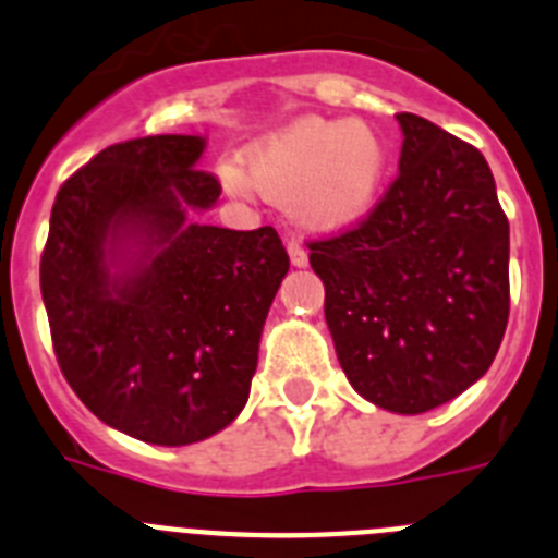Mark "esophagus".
Returning a JSON list of instances; mask_svg holds the SVG:
<instances>
[{"mask_svg":"<svg viewBox=\"0 0 558 558\" xmlns=\"http://www.w3.org/2000/svg\"><path fill=\"white\" fill-rule=\"evenodd\" d=\"M288 254H290V263H293L295 268H304V265H307V251L302 248V243H295V240H290V243H288Z\"/></svg>","mask_w":558,"mask_h":558,"instance_id":"obj_1","label":"esophagus"}]
</instances>
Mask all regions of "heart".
<instances>
[{
  "label": "heart",
  "mask_w": 558,
  "mask_h": 558,
  "mask_svg": "<svg viewBox=\"0 0 558 558\" xmlns=\"http://www.w3.org/2000/svg\"><path fill=\"white\" fill-rule=\"evenodd\" d=\"M245 179L226 167L229 190L254 186L274 204L293 201L295 218L313 231H338L352 226L377 198L386 147L372 128L304 117L284 131L254 145L245 156Z\"/></svg>",
  "instance_id": "heart-1"
}]
</instances>
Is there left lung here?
I'll list each match as a JSON object with an SVG mask.
<instances>
[{
  "label": "left lung",
  "mask_w": 558,
  "mask_h": 558,
  "mask_svg": "<svg viewBox=\"0 0 558 558\" xmlns=\"http://www.w3.org/2000/svg\"><path fill=\"white\" fill-rule=\"evenodd\" d=\"M366 218L307 243L354 391L425 413L489 372L509 324V220L483 153L416 113Z\"/></svg>",
  "instance_id": "left-lung-1"
}]
</instances>
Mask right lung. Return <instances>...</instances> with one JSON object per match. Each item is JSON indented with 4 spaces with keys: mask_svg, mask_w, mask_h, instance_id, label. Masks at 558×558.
I'll use <instances>...</instances> for the list:
<instances>
[{
    "mask_svg": "<svg viewBox=\"0 0 558 558\" xmlns=\"http://www.w3.org/2000/svg\"><path fill=\"white\" fill-rule=\"evenodd\" d=\"M201 136L100 150L61 184L41 254L58 366L83 405L147 445H195L243 411L290 268L276 229L195 223L220 198Z\"/></svg>",
    "mask_w": 558,
    "mask_h": 558,
    "instance_id": "right-lung-1",
    "label": "right lung"
}]
</instances>
